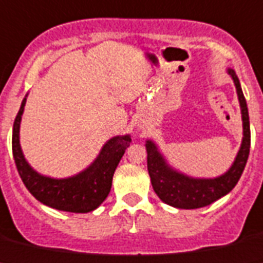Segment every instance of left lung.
<instances>
[{
  "mask_svg": "<svg viewBox=\"0 0 263 263\" xmlns=\"http://www.w3.org/2000/svg\"><path fill=\"white\" fill-rule=\"evenodd\" d=\"M229 74L234 81L239 105H241L242 122H243V138L241 149L235 157L232 167L217 178H192L182 173L172 169L157 146L152 141L146 142L147 172L157 196L165 203L178 209H198L208 206L233 190L239 181L250 152V122L246 100L242 93L241 84L235 71L229 69Z\"/></svg>",
  "mask_w": 263,
  "mask_h": 263,
  "instance_id": "1",
  "label": "left lung"
}]
</instances>
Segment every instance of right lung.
<instances>
[{
	"label": "right lung",
	"instance_id": "obj_1",
	"mask_svg": "<svg viewBox=\"0 0 263 263\" xmlns=\"http://www.w3.org/2000/svg\"><path fill=\"white\" fill-rule=\"evenodd\" d=\"M25 96L13 125L12 149L14 162L26 189L38 201L57 210L70 213H89L105 201L111 189L113 174L126 147L130 136H117L107 141L86 170L69 178L54 179L38 174L30 167L20 146V122L26 104Z\"/></svg>",
	"mask_w": 263,
	"mask_h": 263
}]
</instances>
